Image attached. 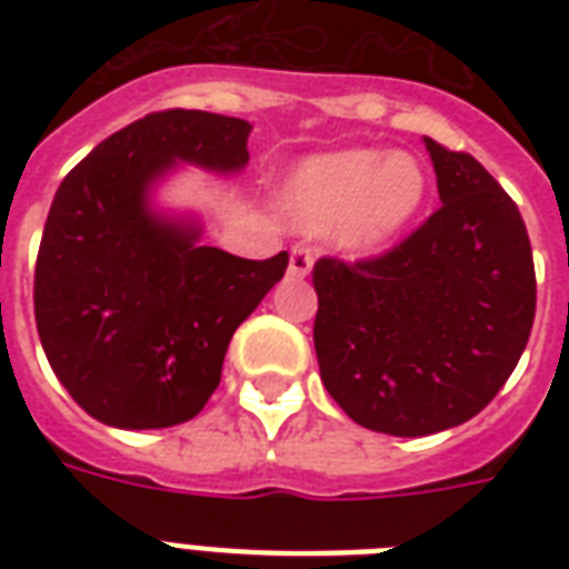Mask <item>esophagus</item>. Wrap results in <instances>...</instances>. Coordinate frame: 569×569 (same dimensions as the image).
<instances>
[{
    "label": "esophagus",
    "instance_id": "34e87169",
    "mask_svg": "<svg viewBox=\"0 0 569 569\" xmlns=\"http://www.w3.org/2000/svg\"><path fill=\"white\" fill-rule=\"evenodd\" d=\"M312 268V253L303 244H292L289 250V277H307Z\"/></svg>",
    "mask_w": 569,
    "mask_h": 569
}]
</instances>
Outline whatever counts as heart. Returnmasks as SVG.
<instances>
[{
    "label": "heart",
    "mask_w": 569,
    "mask_h": 569,
    "mask_svg": "<svg viewBox=\"0 0 569 569\" xmlns=\"http://www.w3.org/2000/svg\"><path fill=\"white\" fill-rule=\"evenodd\" d=\"M428 191L413 156L339 150L298 168L283 189V212L307 232H337L342 248L369 253L410 223Z\"/></svg>",
    "instance_id": "1"
}]
</instances>
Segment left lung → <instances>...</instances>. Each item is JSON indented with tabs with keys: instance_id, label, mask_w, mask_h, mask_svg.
Segmentation results:
<instances>
[{
	"instance_id": "1",
	"label": "left lung",
	"mask_w": 569,
	"mask_h": 569,
	"mask_svg": "<svg viewBox=\"0 0 569 569\" xmlns=\"http://www.w3.org/2000/svg\"><path fill=\"white\" fill-rule=\"evenodd\" d=\"M442 206L378 257H321V383L369 431L425 437L481 413L520 363L538 307L531 241L508 191L425 138Z\"/></svg>"
}]
</instances>
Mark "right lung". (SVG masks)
<instances>
[{"label":"right lung","instance_id":"right-lung-1","mask_svg":"<svg viewBox=\"0 0 569 569\" xmlns=\"http://www.w3.org/2000/svg\"><path fill=\"white\" fill-rule=\"evenodd\" d=\"M250 129L209 111H153L58 186L34 262V321L52 372L93 419L129 431L194 419L236 328L286 274V250L232 257L147 209L150 182L173 162L244 168Z\"/></svg>","mask_w":569,"mask_h":569}]
</instances>
